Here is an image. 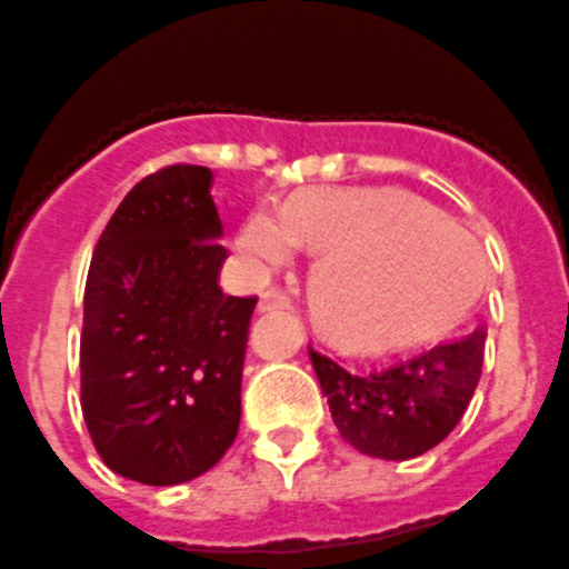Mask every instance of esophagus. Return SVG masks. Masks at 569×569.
Here are the masks:
<instances>
[{
	"instance_id": "34e87169",
	"label": "esophagus",
	"mask_w": 569,
	"mask_h": 569,
	"mask_svg": "<svg viewBox=\"0 0 569 569\" xmlns=\"http://www.w3.org/2000/svg\"><path fill=\"white\" fill-rule=\"evenodd\" d=\"M278 309H289V297L278 289L263 291L258 300V311H278Z\"/></svg>"
}]
</instances>
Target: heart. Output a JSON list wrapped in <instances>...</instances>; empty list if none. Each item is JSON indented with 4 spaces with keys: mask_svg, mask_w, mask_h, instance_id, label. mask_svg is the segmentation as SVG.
<instances>
[{
    "mask_svg": "<svg viewBox=\"0 0 569 569\" xmlns=\"http://www.w3.org/2000/svg\"><path fill=\"white\" fill-rule=\"evenodd\" d=\"M315 249L309 297L320 326L353 348H390L458 320L482 286L469 230L398 190L315 188L249 212L236 249L252 272Z\"/></svg>",
    "mask_w": 569,
    "mask_h": 569,
    "instance_id": "1",
    "label": "heart"
}]
</instances>
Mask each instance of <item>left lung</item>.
<instances>
[{
  "instance_id": "left-lung-1",
  "label": "left lung",
  "mask_w": 569,
  "mask_h": 569,
  "mask_svg": "<svg viewBox=\"0 0 569 569\" xmlns=\"http://www.w3.org/2000/svg\"><path fill=\"white\" fill-rule=\"evenodd\" d=\"M486 328L423 348L368 373H350L309 350L339 435L357 452L410 460L458 427L482 373Z\"/></svg>"
}]
</instances>
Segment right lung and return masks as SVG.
Listing matches in <instances>:
<instances>
[{
	"mask_svg": "<svg viewBox=\"0 0 569 569\" xmlns=\"http://www.w3.org/2000/svg\"><path fill=\"white\" fill-rule=\"evenodd\" d=\"M212 171L171 164L129 190L83 291L81 407L103 463L146 486L204 475L241 421L258 297L219 286L227 258Z\"/></svg>",
	"mask_w": 569,
	"mask_h": 569,
	"instance_id": "right-lung-1",
	"label": "right lung"
}]
</instances>
